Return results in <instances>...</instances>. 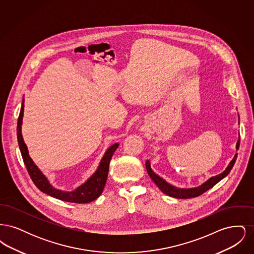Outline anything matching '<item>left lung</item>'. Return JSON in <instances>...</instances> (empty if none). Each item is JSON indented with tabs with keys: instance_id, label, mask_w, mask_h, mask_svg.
<instances>
[{
	"instance_id": "obj_1",
	"label": "left lung",
	"mask_w": 254,
	"mask_h": 254,
	"mask_svg": "<svg viewBox=\"0 0 254 254\" xmlns=\"http://www.w3.org/2000/svg\"><path fill=\"white\" fill-rule=\"evenodd\" d=\"M238 117H239V115H238ZM239 145H240V138L236 143V150H238ZM236 158H237V153H235L234 157L230 161L227 169H225L222 173L218 174L216 176L210 177L208 180H206L205 183H203L199 187L190 188V189H180V188H176V187L170 185L169 183H168L166 180H164L162 177H160L152 170L151 167H150V162L148 160H146V162H145V169H146V171H147L149 177L151 178V180L155 183V185L160 189V190L162 192L169 195L170 197H173V198L188 199V198H194V197H197V196L204 193L206 190L211 189L213 186H215L218 182L224 179L230 173L231 169L233 168V165L236 161Z\"/></svg>"
}]
</instances>
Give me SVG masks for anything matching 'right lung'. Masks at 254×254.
Wrapping results in <instances>:
<instances>
[{"label":"right lung","mask_w":254,"mask_h":254,"mask_svg":"<svg viewBox=\"0 0 254 254\" xmlns=\"http://www.w3.org/2000/svg\"><path fill=\"white\" fill-rule=\"evenodd\" d=\"M24 98H23L22 107L20 115L18 118V125H17V138L18 144L23 156L24 165L26 169L35 184L37 188L44 193H47L51 197L59 199L64 202L69 203H77V204H85L90 203L102 194L104 188L106 186V182L108 179L109 173V162L112 158L114 151L119 146L118 143H115L110 145L103 157L100 161L95 172L86 180V181L76 188L72 191H64L58 189H55L49 181L47 176L40 170V169L35 165L33 160L29 156L27 146L24 143V138L22 135V125H23V117H24Z\"/></svg>","instance_id":"obj_1"}]
</instances>
